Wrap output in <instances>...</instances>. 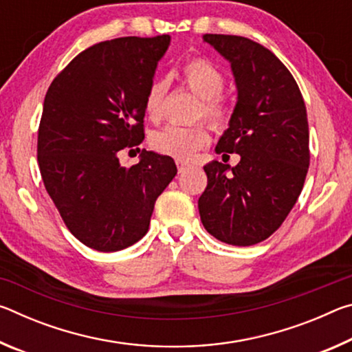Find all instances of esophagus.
I'll return each instance as SVG.
<instances>
[{"label":"esophagus","mask_w":352,"mask_h":352,"mask_svg":"<svg viewBox=\"0 0 352 352\" xmlns=\"http://www.w3.org/2000/svg\"><path fill=\"white\" fill-rule=\"evenodd\" d=\"M192 168V164L190 163H188V162H184V160H177V169H178V172H184V170H188V169H190Z\"/></svg>","instance_id":"34e87169"}]
</instances>
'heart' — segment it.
<instances>
[{"mask_svg":"<svg viewBox=\"0 0 352 352\" xmlns=\"http://www.w3.org/2000/svg\"><path fill=\"white\" fill-rule=\"evenodd\" d=\"M182 77L190 91L201 99L197 116H204L212 126L223 127L230 113L220 98L225 88V76L216 65L206 58H190L183 65ZM168 80L153 82L146 93L144 111L151 121L157 122L163 116L164 98L168 93ZM210 142V130L205 124L194 126H166L151 135V146L155 151L177 160H189L195 152Z\"/></svg>","mask_w":352,"mask_h":352,"instance_id":"1","label":"heart"}]
</instances>
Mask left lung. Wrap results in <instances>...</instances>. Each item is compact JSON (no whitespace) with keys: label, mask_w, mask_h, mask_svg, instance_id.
Listing matches in <instances>:
<instances>
[{"label":"left lung","mask_w":352,"mask_h":352,"mask_svg":"<svg viewBox=\"0 0 352 352\" xmlns=\"http://www.w3.org/2000/svg\"><path fill=\"white\" fill-rule=\"evenodd\" d=\"M231 63L237 102L217 153H239L234 168L204 166L208 184L199 199L205 230L230 245L265 241L283 225L300 197L309 169L305 99L284 63L256 41L205 34Z\"/></svg>","instance_id":"left-lung-1"}]
</instances>
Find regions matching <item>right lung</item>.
Instances as JSON below:
<instances>
[{
	"label": "right lung",
	"instance_id": "obj_1",
	"mask_svg": "<svg viewBox=\"0 0 352 352\" xmlns=\"http://www.w3.org/2000/svg\"><path fill=\"white\" fill-rule=\"evenodd\" d=\"M169 43V35L100 41L47 88L40 174L68 230L98 252H119L142 239L155 201L177 175L168 155L142 148L130 168L118 157L144 140V98Z\"/></svg>",
	"mask_w": 352,
	"mask_h": 352
}]
</instances>
